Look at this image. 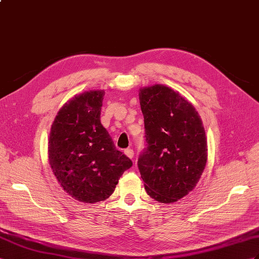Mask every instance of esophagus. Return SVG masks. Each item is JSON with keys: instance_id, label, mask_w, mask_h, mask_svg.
<instances>
[{"instance_id": "34e87169", "label": "esophagus", "mask_w": 259, "mask_h": 259, "mask_svg": "<svg viewBox=\"0 0 259 259\" xmlns=\"http://www.w3.org/2000/svg\"><path fill=\"white\" fill-rule=\"evenodd\" d=\"M124 154L127 155L129 158H134V155H135L134 150H132V149H125L124 150Z\"/></svg>"}]
</instances>
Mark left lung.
Wrapping results in <instances>:
<instances>
[{
    "instance_id": "1",
    "label": "left lung",
    "mask_w": 259,
    "mask_h": 259,
    "mask_svg": "<svg viewBox=\"0 0 259 259\" xmlns=\"http://www.w3.org/2000/svg\"><path fill=\"white\" fill-rule=\"evenodd\" d=\"M145 141L138 167L147 194L163 203L180 200L200 180L208 156L202 121L195 107L165 85L140 89Z\"/></svg>"
}]
</instances>
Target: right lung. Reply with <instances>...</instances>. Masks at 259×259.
Here are the masks:
<instances>
[{
  "label": "right lung",
  "instance_id": "right-lung-1",
  "mask_svg": "<svg viewBox=\"0 0 259 259\" xmlns=\"http://www.w3.org/2000/svg\"><path fill=\"white\" fill-rule=\"evenodd\" d=\"M104 95V91H90L70 99L59 110L49 135L52 171L65 193L85 203L107 199L132 166L101 123Z\"/></svg>",
  "mask_w": 259,
  "mask_h": 259
}]
</instances>
